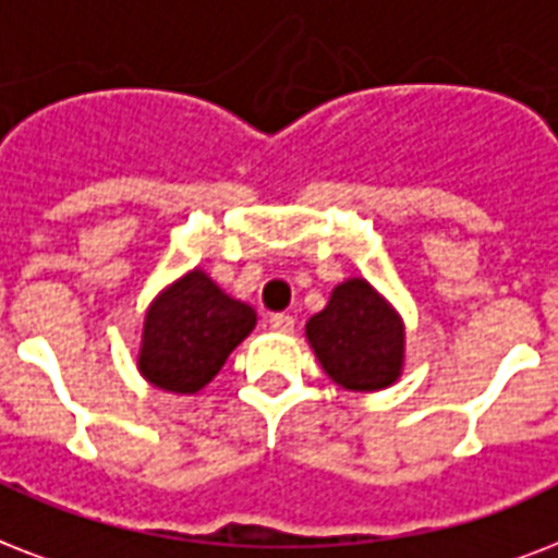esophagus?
<instances>
[{"instance_id": "34e87169", "label": "esophagus", "mask_w": 558, "mask_h": 558, "mask_svg": "<svg viewBox=\"0 0 558 558\" xmlns=\"http://www.w3.org/2000/svg\"><path fill=\"white\" fill-rule=\"evenodd\" d=\"M267 326H270V331H276V335H291L293 317L291 314H274V317L267 319Z\"/></svg>"}]
</instances>
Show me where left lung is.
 Here are the masks:
<instances>
[{
  "mask_svg": "<svg viewBox=\"0 0 558 558\" xmlns=\"http://www.w3.org/2000/svg\"><path fill=\"white\" fill-rule=\"evenodd\" d=\"M319 366L343 390H384L404 369V319L373 284L352 276L305 323Z\"/></svg>",
  "mask_w": 558,
  "mask_h": 558,
  "instance_id": "left-lung-1",
  "label": "left lung"
}]
</instances>
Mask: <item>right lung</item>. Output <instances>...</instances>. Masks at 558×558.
Instances as JSON below:
<instances>
[{
  "mask_svg": "<svg viewBox=\"0 0 558 558\" xmlns=\"http://www.w3.org/2000/svg\"><path fill=\"white\" fill-rule=\"evenodd\" d=\"M253 328L256 311L194 267L162 288L145 311L136 366L159 390L194 396Z\"/></svg>",
  "mask_w": 558,
  "mask_h": 558,
  "instance_id": "obj_1",
  "label": "right lung"
}]
</instances>
